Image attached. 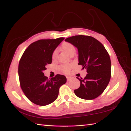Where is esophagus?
<instances>
[{
	"instance_id": "esophagus-1",
	"label": "esophagus",
	"mask_w": 131,
	"mask_h": 131,
	"mask_svg": "<svg viewBox=\"0 0 131 131\" xmlns=\"http://www.w3.org/2000/svg\"><path fill=\"white\" fill-rule=\"evenodd\" d=\"M66 78H67L68 81H70V80L72 79V78L70 77H66Z\"/></svg>"
}]
</instances>
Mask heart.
Instances as JSON below:
<instances>
[{
	"label": "heart",
	"mask_w": 131,
	"mask_h": 131,
	"mask_svg": "<svg viewBox=\"0 0 131 131\" xmlns=\"http://www.w3.org/2000/svg\"><path fill=\"white\" fill-rule=\"evenodd\" d=\"M61 49L62 51L66 52L69 55H71L75 53V48L71 43L65 41L63 42L61 47ZM52 59L53 61H56L57 59V51H54L52 54ZM73 65H61L59 67V70L63 72V73L68 74L70 72Z\"/></svg>",
	"instance_id": "heart-1"
}]
</instances>
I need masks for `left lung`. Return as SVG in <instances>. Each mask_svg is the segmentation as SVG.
I'll return each mask as SVG.
<instances>
[{"mask_svg": "<svg viewBox=\"0 0 131 131\" xmlns=\"http://www.w3.org/2000/svg\"><path fill=\"white\" fill-rule=\"evenodd\" d=\"M76 47L78 51L79 65L87 69L84 79L77 78L80 82L74 90L75 95L84 100L97 98L107 87L111 78V60L102 44L90 36L75 35L65 39Z\"/></svg>", "mask_w": 131, "mask_h": 131, "instance_id": "1", "label": "left lung"}]
</instances>
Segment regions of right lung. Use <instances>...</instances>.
<instances>
[{
    "instance_id": "add662e5",
    "label": "right lung",
    "mask_w": 131,
    "mask_h": 131,
    "mask_svg": "<svg viewBox=\"0 0 131 131\" xmlns=\"http://www.w3.org/2000/svg\"><path fill=\"white\" fill-rule=\"evenodd\" d=\"M64 38L40 39L31 43L25 51L18 65L21 88L26 97L34 104L45 106L57 99L59 88L65 84L66 78L57 74L48 79L43 71L52 63V54Z\"/></svg>"
}]
</instances>
